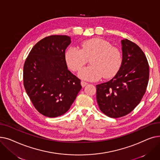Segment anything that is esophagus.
<instances>
[{
    "mask_svg": "<svg viewBox=\"0 0 160 160\" xmlns=\"http://www.w3.org/2000/svg\"><path fill=\"white\" fill-rule=\"evenodd\" d=\"M80 83H81V86H82V87H85L86 86H87V85L88 84V83H87V82H84V81H81Z\"/></svg>",
    "mask_w": 160,
    "mask_h": 160,
    "instance_id": "esophagus-1",
    "label": "esophagus"
}]
</instances>
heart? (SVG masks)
Listing matches in <instances>:
<instances>
[{
  "label": "heart",
  "instance_id": "heart-1",
  "mask_svg": "<svg viewBox=\"0 0 160 160\" xmlns=\"http://www.w3.org/2000/svg\"><path fill=\"white\" fill-rule=\"evenodd\" d=\"M90 58V66L78 72V77L86 80H97L102 76L110 78L119 71L122 64V54L120 50L108 41L93 38L82 41L80 50L71 47L65 52V61L69 68L78 71Z\"/></svg>",
  "mask_w": 160,
  "mask_h": 160
}]
</instances>
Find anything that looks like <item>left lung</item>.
I'll list each match as a JSON object with an SVG mask.
<instances>
[{"instance_id": "obj_1", "label": "left lung", "mask_w": 160, "mask_h": 160, "mask_svg": "<svg viewBox=\"0 0 160 160\" xmlns=\"http://www.w3.org/2000/svg\"><path fill=\"white\" fill-rule=\"evenodd\" d=\"M122 61L115 77L97 85L100 110L112 118L130 113L145 95L149 78L147 59L140 47L131 41L121 40Z\"/></svg>"}]
</instances>
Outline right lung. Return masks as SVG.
Returning <instances> with one entry per match:
<instances>
[{
    "mask_svg": "<svg viewBox=\"0 0 160 160\" xmlns=\"http://www.w3.org/2000/svg\"><path fill=\"white\" fill-rule=\"evenodd\" d=\"M67 36L46 37L33 46L23 68V83L36 110L48 117L63 115L82 89L80 80L67 69Z\"/></svg>",
    "mask_w": 160,
    "mask_h": 160,
    "instance_id": "obj_1",
    "label": "right lung"
}]
</instances>
